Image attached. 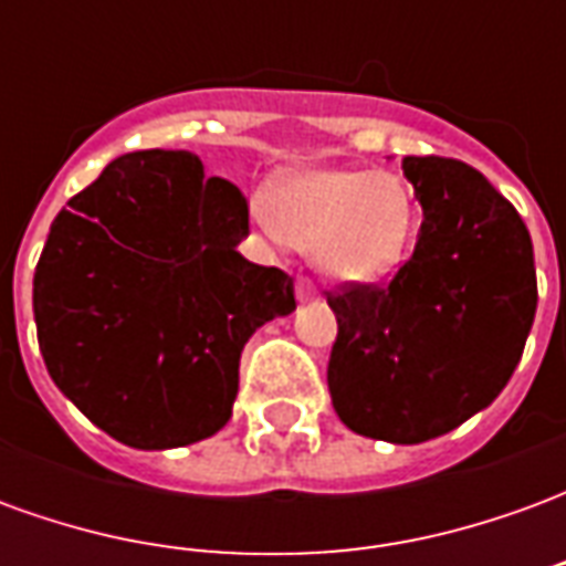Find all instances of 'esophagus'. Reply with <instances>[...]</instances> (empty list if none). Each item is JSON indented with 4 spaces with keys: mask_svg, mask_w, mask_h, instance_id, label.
<instances>
[{
    "mask_svg": "<svg viewBox=\"0 0 566 566\" xmlns=\"http://www.w3.org/2000/svg\"><path fill=\"white\" fill-rule=\"evenodd\" d=\"M318 296V287L312 284V279H296V300L300 303H315Z\"/></svg>",
    "mask_w": 566,
    "mask_h": 566,
    "instance_id": "34e87169",
    "label": "esophagus"
}]
</instances>
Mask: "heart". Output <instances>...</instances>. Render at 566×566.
<instances>
[{
  "label": "heart",
  "mask_w": 566,
  "mask_h": 566,
  "mask_svg": "<svg viewBox=\"0 0 566 566\" xmlns=\"http://www.w3.org/2000/svg\"><path fill=\"white\" fill-rule=\"evenodd\" d=\"M251 214L275 242L312 254L324 275L373 284L403 260L416 211L403 178L367 166H312L284 175Z\"/></svg>",
  "instance_id": "obj_1"
}]
</instances>
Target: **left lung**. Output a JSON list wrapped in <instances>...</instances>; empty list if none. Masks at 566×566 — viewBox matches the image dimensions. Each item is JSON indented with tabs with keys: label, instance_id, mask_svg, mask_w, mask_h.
I'll return each mask as SVG.
<instances>
[{
	"label": "left lung",
	"instance_id": "1",
	"mask_svg": "<svg viewBox=\"0 0 566 566\" xmlns=\"http://www.w3.org/2000/svg\"><path fill=\"white\" fill-rule=\"evenodd\" d=\"M424 221L388 287L327 296L333 409L360 437L416 446L497 400L536 315L531 233L473 166L403 157Z\"/></svg>",
	"mask_w": 566,
	"mask_h": 566
}]
</instances>
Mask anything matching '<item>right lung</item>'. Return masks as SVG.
<instances>
[{"label":"right lung","mask_w":566,"mask_h":566,"mask_svg":"<svg viewBox=\"0 0 566 566\" xmlns=\"http://www.w3.org/2000/svg\"><path fill=\"white\" fill-rule=\"evenodd\" d=\"M248 202L190 150H133L69 199L32 279L44 367L129 449L214 437L251 333L296 308L294 279L235 245Z\"/></svg>","instance_id":"1"}]
</instances>
